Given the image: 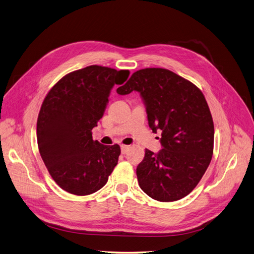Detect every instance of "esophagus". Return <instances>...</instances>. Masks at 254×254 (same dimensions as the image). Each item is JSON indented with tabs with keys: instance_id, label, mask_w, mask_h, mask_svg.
<instances>
[{
	"instance_id": "1",
	"label": "esophagus",
	"mask_w": 254,
	"mask_h": 254,
	"mask_svg": "<svg viewBox=\"0 0 254 254\" xmlns=\"http://www.w3.org/2000/svg\"><path fill=\"white\" fill-rule=\"evenodd\" d=\"M129 148V146L128 145H125V144H122L121 145V153L122 154H126L127 152V149Z\"/></svg>"
}]
</instances>
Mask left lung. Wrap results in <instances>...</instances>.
<instances>
[{"label": "left lung", "instance_id": "1", "mask_svg": "<svg viewBox=\"0 0 254 254\" xmlns=\"http://www.w3.org/2000/svg\"><path fill=\"white\" fill-rule=\"evenodd\" d=\"M138 91L147 113L148 126L161 130L162 149L145 148L137 166L140 189L160 202L178 201L198 185L211 161L214 127L202 91L180 75L162 68L133 73L120 95Z\"/></svg>", "mask_w": 254, "mask_h": 254}]
</instances>
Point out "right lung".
Masks as SVG:
<instances>
[{
	"label": "right lung",
	"mask_w": 254,
	"mask_h": 254,
	"mask_svg": "<svg viewBox=\"0 0 254 254\" xmlns=\"http://www.w3.org/2000/svg\"><path fill=\"white\" fill-rule=\"evenodd\" d=\"M128 75V70L92 64L64 75L46 95L37 117V145L52 179L64 190L87 195L108 182L120 146L93 140L92 128L103 116L112 88Z\"/></svg>",
	"instance_id": "right-lung-1"
}]
</instances>
